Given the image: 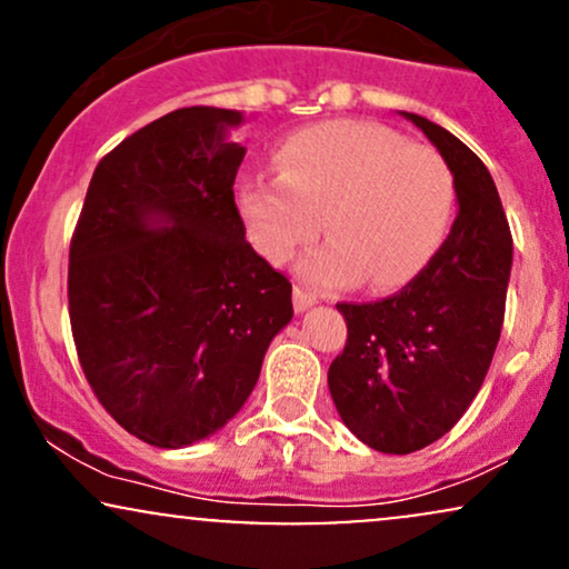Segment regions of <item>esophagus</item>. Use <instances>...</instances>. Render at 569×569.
Segmentation results:
<instances>
[{
    "instance_id": "34e87169",
    "label": "esophagus",
    "mask_w": 569,
    "mask_h": 569,
    "mask_svg": "<svg viewBox=\"0 0 569 569\" xmlns=\"http://www.w3.org/2000/svg\"><path fill=\"white\" fill-rule=\"evenodd\" d=\"M316 302H318L316 293L302 289V286H293V310L302 312V310H307V307H312Z\"/></svg>"
}]
</instances>
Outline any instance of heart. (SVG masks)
<instances>
[{
	"label": "heart",
	"mask_w": 569,
	"mask_h": 569,
	"mask_svg": "<svg viewBox=\"0 0 569 569\" xmlns=\"http://www.w3.org/2000/svg\"><path fill=\"white\" fill-rule=\"evenodd\" d=\"M278 179H248L238 208L251 246L272 264L323 234L299 262L316 289L363 280L375 291L409 283L439 251L455 184L439 152L393 128L335 120L291 133L276 152Z\"/></svg>",
	"instance_id": "obj_1"
}]
</instances>
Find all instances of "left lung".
I'll use <instances>...</instances> for the list:
<instances>
[{
    "label": "left lung",
    "mask_w": 569,
    "mask_h": 569,
    "mask_svg": "<svg viewBox=\"0 0 569 569\" xmlns=\"http://www.w3.org/2000/svg\"><path fill=\"white\" fill-rule=\"evenodd\" d=\"M441 152L460 211L433 259L393 297L339 302L345 350L329 367L342 422L385 455L439 441L466 415L498 348L513 240L492 176L457 136L403 112Z\"/></svg>",
    "instance_id": "left-lung-1"
}]
</instances>
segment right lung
Wrapping results in <instances>:
<instances>
[{"mask_svg": "<svg viewBox=\"0 0 569 569\" xmlns=\"http://www.w3.org/2000/svg\"><path fill=\"white\" fill-rule=\"evenodd\" d=\"M243 114L187 107L149 122L90 179L69 246V321L101 407L136 439L179 449L238 415L291 283L246 240L234 176Z\"/></svg>", "mask_w": 569, "mask_h": 569, "instance_id": "right-lung-1", "label": "right lung"}]
</instances>
